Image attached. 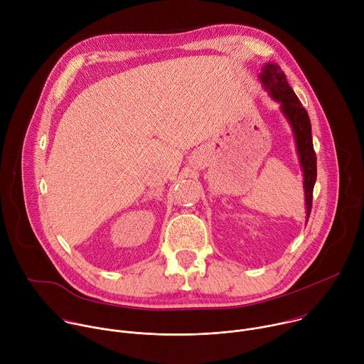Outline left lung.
Wrapping results in <instances>:
<instances>
[{"label":"left lung","instance_id":"8db88e82","mask_svg":"<svg viewBox=\"0 0 364 364\" xmlns=\"http://www.w3.org/2000/svg\"><path fill=\"white\" fill-rule=\"evenodd\" d=\"M264 87L269 92L271 97L279 102V107L285 118L288 119L294 132L296 152L304 176V193H305V209L306 220L313 205V191L317 180V155L311 135V122L308 112L301 105L295 92L291 89L285 73L277 63H267L259 75Z\"/></svg>","mask_w":364,"mask_h":364}]
</instances>
